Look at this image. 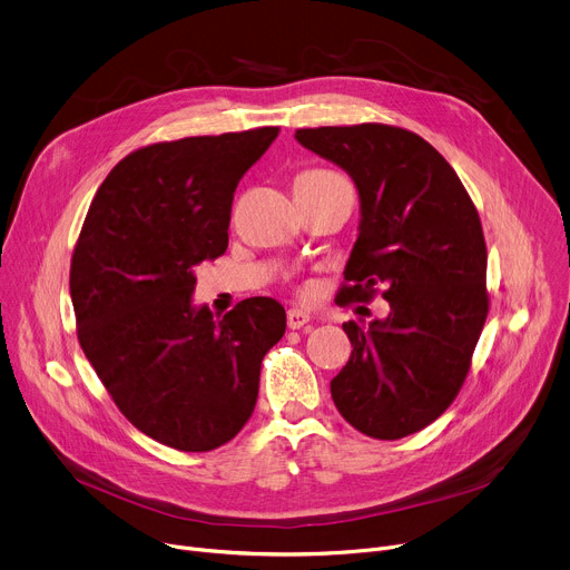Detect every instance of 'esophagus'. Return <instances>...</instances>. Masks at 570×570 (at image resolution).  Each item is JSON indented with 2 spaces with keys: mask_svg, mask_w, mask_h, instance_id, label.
Instances as JSON below:
<instances>
[{
  "mask_svg": "<svg viewBox=\"0 0 570 570\" xmlns=\"http://www.w3.org/2000/svg\"><path fill=\"white\" fill-rule=\"evenodd\" d=\"M308 321H312V316H308L306 312H302V308H288L286 323H288L291 330H299V327L308 325Z\"/></svg>",
  "mask_w": 570,
  "mask_h": 570,
  "instance_id": "1",
  "label": "esophagus"
}]
</instances>
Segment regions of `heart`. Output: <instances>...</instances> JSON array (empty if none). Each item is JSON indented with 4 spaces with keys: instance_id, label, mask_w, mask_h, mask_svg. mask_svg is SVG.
<instances>
[{
    "instance_id": "1",
    "label": "heart",
    "mask_w": 570,
    "mask_h": 570,
    "mask_svg": "<svg viewBox=\"0 0 570 570\" xmlns=\"http://www.w3.org/2000/svg\"><path fill=\"white\" fill-rule=\"evenodd\" d=\"M321 175H330V173H304L299 177H321Z\"/></svg>"
}]
</instances>
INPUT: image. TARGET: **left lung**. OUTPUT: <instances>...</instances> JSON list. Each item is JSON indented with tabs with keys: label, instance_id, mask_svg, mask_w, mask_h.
<instances>
[{
	"label": "left lung",
	"instance_id": "obj_1",
	"mask_svg": "<svg viewBox=\"0 0 570 570\" xmlns=\"http://www.w3.org/2000/svg\"><path fill=\"white\" fill-rule=\"evenodd\" d=\"M295 140L343 168L358 193L341 304L384 286L391 306L382 321L343 325L352 354L332 380V400L366 436H409L456 397L489 314L478 209L419 134L354 125L297 129Z\"/></svg>",
	"mask_w": 570,
	"mask_h": 570
}]
</instances>
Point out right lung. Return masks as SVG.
<instances>
[{
    "label": "right lung",
    "instance_id": "1",
    "mask_svg": "<svg viewBox=\"0 0 570 570\" xmlns=\"http://www.w3.org/2000/svg\"><path fill=\"white\" fill-rule=\"evenodd\" d=\"M277 127L147 145L97 188L70 268L83 354L127 421L209 452L249 421L262 361L286 332L273 297L223 318L193 302L195 266L229 243L234 190Z\"/></svg>",
    "mask_w": 570,
    "mask_h": 570
}]
</instances>
